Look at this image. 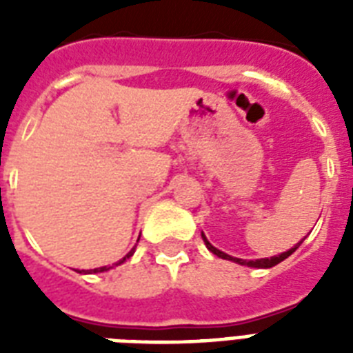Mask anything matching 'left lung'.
Listing matches in <instances>:
<instances>
[{"mask_svg": "<svg viewBox=\"0 0 353 353\" xmlns=\"http://www.w3.org/2000/svg\"><path fill=\"white\" fill-rule=\"evenodd\" d=\"M201 236H203L205 245H207V249H209L210 252H214L216 256L223 258V260H232V262L241 263V265H249V268H273V265L280 263V262H282V260H285V258L290 256V254H293V252H295L296 249H299V245H301V243H302V241H299V243H296L295 247H291L290 251L282 252V254H276V256L260 258V260H241V258H232V256H229V254H225V252H221L220 249H216L214 245H210L209 240L205 238V234H201Z\"/></svg>", "mask_w": 353, "mask_h": 353, "instance_id": "left-lung-1", "label": "left lung"}]
</instances>
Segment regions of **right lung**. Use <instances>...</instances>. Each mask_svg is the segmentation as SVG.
<instances>
[{
	"label": "right lung",
	"instance_id": "1",
	"mask_svg": "<svg viewBox=\"0 0 353 353\" xmlns=\"http://www.w3.org/2000/svg\"><path fill=\"white\" fill-rule=\"evenodd\" d=\"M132 252H133V249H132V251H130V252H128L126 256L122 258V260H119V263H122V262H124V260H126V258L132 256ZM119 263H117V265H119ZM106 269H108L106 265H104V268H97V269H93V273H102V271H106Z\"/></svg>",
	"mask_w": 353,
	"mask_h": 353
}]
</instances>
